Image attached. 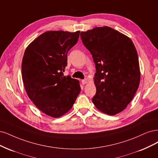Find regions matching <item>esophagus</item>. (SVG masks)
Returning <instances> with one entry per match:
<instances>
[{
    "label": "esophagus",
    "mask_w": 158,
    "mask_h": 158,
    "mask_svg": "<svg viewBox=\"0 0 158 158\" xmlns=\"http://www.w3.org/2000/svg\"><path fill=\"white\" fill-rule=\"evenodd\" d=\"M81 83H82L83 85H85L87 83V79H83L82 81H81Z\"/></svg>",
    "instance_id": "1"
}]
</instances>
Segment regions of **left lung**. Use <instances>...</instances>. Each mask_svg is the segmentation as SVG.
<instances>
[{
    "label": "left lung",
    "mask_w": 158,
    "mask_h": 158,
    "mask_svg": "<svg viewBox=\"0 0 158 158\" xmlns=\"http://www.w3.org/2000/svg\"><path fill=\"white\" fill-rule=\"evenodd\" d=\"M81 38L95 63L93 104L106 114L121 112L133 100L140 80L139 57L133 41L107 26L81 32Z\"/></svg>",
    "instance_id": "left-lung-1"
}]
</instances>
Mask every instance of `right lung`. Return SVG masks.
I'll use <instances>...</instances> for the list:
<instances>
[{
	"label": "right lung",
	"instance_id": "1",
	"mask_svg": "<svg viewBox=\"0 0 158 158\" xmlns=\"http://www.w3.org/2000/svg\"><path fill=\"white\" fill-rule=\"evenodd\" d=\"M79 33L44 32L25 49L22 64L25 90L34 104L52 118L67 113L80 93L79 81L64 75L68 52L77 43Z\"/></svg>",
	"mask_w": 158,
	"mask_h": 158
}]
</instances>
